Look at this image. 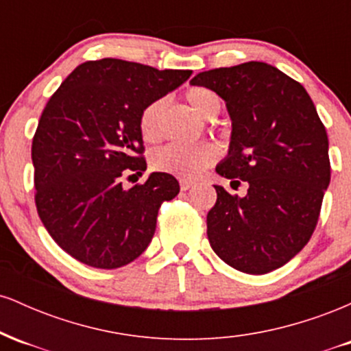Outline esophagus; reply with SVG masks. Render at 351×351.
I'll use <instances>...</instances> for the list:
<instances>
[{
	"label": "esophagus",
	"instance_id": "1",
	"mask_svg": "<svg viewBox=\"0 0 351 351\" xmlns=\"http://www.w3.org/2000/svg\"><path fill=\"white\" fill-rule=\"evenodd\" d=\"M193 184H195V181H189V180H180V188H181V191H186V189L193 188Z\"/></svg>",
	"mask_w": 351,
	"mask_h": 351
}]
</instances>
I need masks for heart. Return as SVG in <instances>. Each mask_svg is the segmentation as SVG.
Here are the masks:
<instances>
[{"label":"heart","instance_id":"obj_1","mask_svg":"<svg viewBox=\"0 0 351 351\" xmlns=\"http://www.w3.org/2000/svg\"><path fill=\"white\" fill-rule=\"evenodd\" d=\"M193 110L203 119H213L221 108L216 92L206 87H193L186 92ZM162 100H153L143 108L138 119L140 135L145 142H155L160 135V114ZM217 158V148L211 143L183 145L170 143L153 153L152 165L155 170L173 173L181 178H196Z\"/></svg>","mask_w":351,"mask_h":351}]
</instances>
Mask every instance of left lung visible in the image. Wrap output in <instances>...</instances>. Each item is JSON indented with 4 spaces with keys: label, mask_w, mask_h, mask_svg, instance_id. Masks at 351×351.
<instances>
[{
    "label": "left lung",
    "mask_w": 351,
    "mask_h": 351,
    "mask_svg": "<svg viewBox=\"0 0 351 351\" xmlns=\"http://www.w3.org/2000/svg\"><path fill=\"white\" fill-rule=\"evenodd\" d=\"M189 84L226 102L231 142L216 173L249 184L243 198L215 184L209 244L241 272L279 269L308 243L330 183L328 136L317 108L302 84L257 60L199 72Z\"/></svg>",
    "instance_id": "obj_1"
}]
</instances>
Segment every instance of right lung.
Instances as JSON below:
<instances>
[{"label": "right lung", "mask_w": 351, "mask_h": 351, "mask_svg": "<svg viewBox=\"0 0 351 351\" xmlns=\"http://www.w3.org/2000/svg\"><path fill=\"white\" fill-rule=\"evenodd\" d=\"M191 71L100 59L80 64L44 107L33 138L36 206L67 254L97 269L130 264L152 243L163 201L180 193L155 171L125 189V170H147L140 114L186 82Z\"/></svg>", "instance_id": "1"}]
</instances>
